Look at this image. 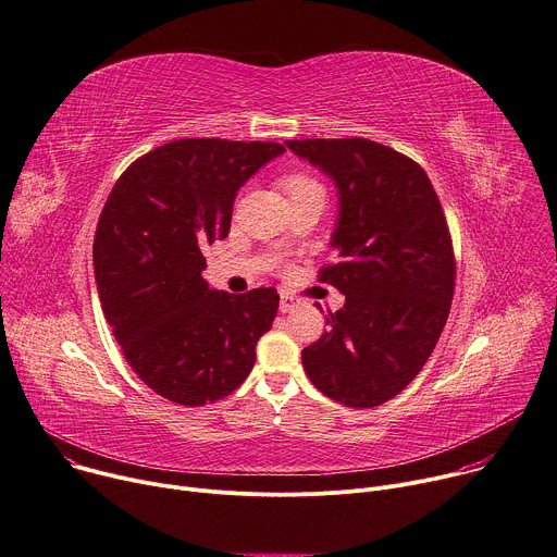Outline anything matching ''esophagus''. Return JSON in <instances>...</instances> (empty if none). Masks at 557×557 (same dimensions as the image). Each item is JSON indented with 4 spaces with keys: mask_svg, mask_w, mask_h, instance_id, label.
<instances>
[{
    "mask_svg": "<svg viewBox=\"0 0 557 557\" xmlns=\"http://www.w3.org/2000/svg\"><path fill=\"white\" fill-rule=\"evenodd\" d=\"M294 307H298V300H296L294 296H289V294H281L278 310H281L283 314H287V312H294Z\"/></svg>",
    "mask_w": 557,
    "mask_h": 557,
    "instance_id": "esophagus-1",
    "label": "esophagus"
}]
</instances>
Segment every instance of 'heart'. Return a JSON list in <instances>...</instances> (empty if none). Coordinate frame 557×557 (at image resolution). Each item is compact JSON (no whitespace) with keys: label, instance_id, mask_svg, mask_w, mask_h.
<instances>
[{"label":"heart","instance_id":"1","mask_svg":"<svg viewBox=\"0 0 557 557\" xmlns=\"http://www.w3.org/2000/svg\"><path fill=\"white\" fill-rule=\"evenodd\" d=\"M278 183L285 190V195L289 197V201L307 195H323V185L312 174H305V172H287L281 176Z\"/></svg>","mask_w":557,"mask_h":557}]
</instances>
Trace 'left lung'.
Listing matches in <instances>:
<instances>
[{
    "instance_id": "left-lung-1",
    "label": "left lung",
    "mask_w": 557,
    "mask_h": 557,
    "mask_svg": "<svg viewBox=\"0 0 557 557\" xmlns=\"http://www.w3.org/2000/svg\"><path fill=\"white\" fill-rule=\"evenodd\" d=\"M341 195L332 245L338 261L319 281L345 294L327 332L302 349L317 389L347 407L398 396L434 351L456 287L449 225L426 172L407 154L362 137L289 139Z\"/></svg>"
}]
</instances>
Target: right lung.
Wrapping results in <instances>:
<instances>
[{
  "label": "right lung",
  "instance_id": "add662e5",
  "mask_svg": "<svg viewBox=\"0 0 557 557\" xmlns=\"http://www.w3.org/2000/svg\"><path fill=\"white\" fill-rule=\"evenodd\" d=\"M281 152L274 141L176 139L131 163L101 210L92 259L103 317L165 400L216 403L252 372L278 294L210 289L203 247L227 236L236 190Z\"/></svg>",
  "mask_w": 557,
  "mask_h": 557
}]
</instances>
